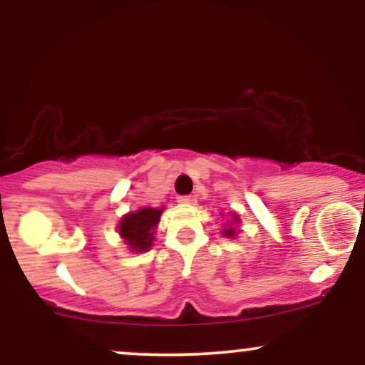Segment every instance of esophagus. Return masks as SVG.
Wrapping results in <instances>:
<instances>
[{"label":"esophagus","instance_id":"obj_1","mask_svg":"<svg viewBox=\"0 0 365 365\" xmlns=\"http://www.w3.org/2000/svg\"><path fill=\"white\" fill-rule=\"evenodd\" d=\"M177 200L180 204H192V200H194V199H192L190 195H180Z\"/></svg>","mask_w":365,"mask_h":365}]
</instances>
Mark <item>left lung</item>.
Returning a JSON list of instances; mask_svg holds the SVG:
<instances>
[{
	"label": "left lung",
	"mask_w": 365,
	"mask_h": 365,
	"mask_svg": "<svg viewBox=\"0 0 365 365\" xmlns=\"http://www.w3.org/2000/svg\"><path fill=\"white\" fill-rule=\"evenodd\" d=\"M225 216V215H221ZM240 217H238L237 212H228V220H226V225L225 228L221 230V235L226 237V238H235L238 233L242 232L240 230Z\"/></svg>",
	"instance_id": "obj_1"
}]
</instances>
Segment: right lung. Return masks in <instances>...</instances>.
Returning a JSON list of instances; mask_svg holds the SVG:
<instances>
[{"label": "right lung", "mask_w": 365, "mask_h": 365, "mask_svg": "<svg viewBox=\"0 0 365 365\" xmlns=\"http://www.w3.org/2000/svg\"><path fill=\"white\" fill-rule=\"evenodd\" d=\"M165 207H140L121 216L118 235L130 252H148L156 240V230Z\"/></svg>", "instance_id": "1"}]
</instances>
